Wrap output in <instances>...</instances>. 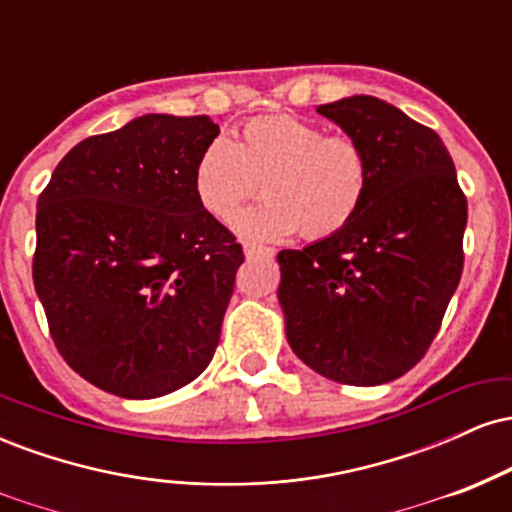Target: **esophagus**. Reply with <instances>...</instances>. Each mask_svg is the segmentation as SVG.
<instances>
[{"label":"esophagus","mask_w":512,"mask_h":512,"mask_svg":"<svg viewBox=\"0 0 512 512\" xmlns=\"http://www.w3.org/2000/svg\"><path fill=\"white\" fill-rule=\"evenodd\" d=\"M243 248H245V257H248V260H257V257H269V255H272V250L262 248V245H255V243H245Z\"/></svg>","instance_id":"1"}]
</instances>
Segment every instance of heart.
I'll return each mask as SVG.
<instances>
[{
	"label": "heart",
	"mask_w": 512,
	"mask_h": 512,
	"mask_svg": "<svg viewBox=\"0 0 512 512\" xmlns=\"http://www.w3.org/2000/svg\"><path fill=\"white\" fill-rule=\"evenodd\" d=\"M267 199L238 221L250 238H286L301 231L325 240L356 219L370 187L366 146L351 134L293 115L248 120L231 142L199 151L192 190L211 219L228 223L260 192Z\"/></svg>",
	"instance_id": "obj_1"
}]
</instances>
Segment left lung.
Instances as JSON below:
<instances>
[{
    "mask_svg": "<svg viewBox=\"0 0 512 512\" xmlns=\"http://www.w3.org/2000/svg\"><path fill=\"white\" fill-rule=\"evenodd\" d=\"M366 146L370 187L337 236L281 250L286 339L344 385H383L424 358L464 264L467 197L431 127L373 96L317 108Z\"/></svg>",
    "mask_w": 512,
    "mask_h": 512,
    "instance_id": "obj_1",
    "label": "left lung"
}]
</instances>
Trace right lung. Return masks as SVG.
I'll use <instances>...</instances> for the list:
<instances>
[{
	"label": "right lung",
	"mask_w": 512,
	"mask_h": 512,
	"mask_svg": "<svg viewBox=\"0 0 512 512\" xmlns=\"http://www.w3.org/2000/svg\"><path fill=\"white\" fill-rule=\"evenodd\" d=\"M207 115H144L79 142L38 197L33 284L69 368L127 399L168 395L214 358L245 262L199 207Z\"/></svg>",
	"instance_id": "1"
}]
</instances>
